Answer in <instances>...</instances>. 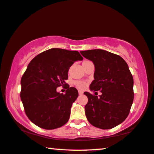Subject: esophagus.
<instances>
[{
    "instance_id": "34e87169",
    "label": "esophagus",
    "mask_w": 154,
    "mask_h": 154,
    "mask_svg": "<svg viewBox=\"0 0 154 154\" xmlns=\"http://www.w3.org/2000/svg\"><path fill=\"white\" fill-rule=\"evenodd\" d=\"M78 92H79V95H82L83 94V92L82 91H81V90H79V91H78Z\"/></svg>"
}]
</instances>
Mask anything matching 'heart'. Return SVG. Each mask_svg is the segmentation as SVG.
<instances>
[{"instance_id": "b5f03b06", "label": "heart", "mask_w": 154, "mask_h": 154, "mask_svg": "<svg viewBox=\"0 0 154 154\" xmlns=\"http://www.w3.org/2000/svg\"><path fill=\"white\" fill-rule=\"evenodd\" d=\"M74 84L77 88H79L80 89H85L87 86L86 83L83 82H81V81H77V82H75Z\"/></svg>"}]
</instances>
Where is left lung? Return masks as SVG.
Listing matches in <instances>:
<instances>
[{
  "mask_svg": "<svg viewBox=\"0 0 154 154\" xmlns=\"http://www.w3.org/2000/svg\"><path fill=\"white\" fill-rule=\"evenodd\" d=\"M80 53L95 66L94 80L89 89L95 94L102 92L100 97L84 92L88 98L86 117L94 127L110 129L122 123L129 114L134 98L132 74L119 55L100 49Z\"/></svg>",
  "mask_w": 154,
  "mask_h": 154,
  "instance_id": "1",
  "label": "left lung"
}]
</instances>
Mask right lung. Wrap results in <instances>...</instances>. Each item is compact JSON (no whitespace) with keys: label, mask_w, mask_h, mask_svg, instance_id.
I'll list each match as a JSON object with an SVG mask.
<instances>
[{"label":"right lung","mask_w":154,"mask_h":154,"mask_svg":"<svg viewBox=\"0 0 154 154\" xmlns=\"http://www.w3.org/2000/svg\"><path fill=\"white\" fill-rule=\"evenodd\" d=\"M82 60L77 51L51 48L29 63L21 79L20 97L25 112L33 124L50 130L67 122L78 91L66 85L68 89L63 94L57 92L56 88L66 85L70 66Z\"/></svg>","instance_id":"obj_1"}]
</instances>
